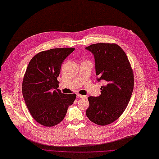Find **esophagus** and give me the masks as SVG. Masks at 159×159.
<instances>
[{"mask_svg": "<svg viewBox=\"0 0 159 159\" xmlns=\"http://www.w3.org/2000/svg\"><path fill=\"white\" fill-rule=\"evenodd\" d=\"M77 96H78L79 98H83V99H84V98H87V96H86L81 95V94H77Z\"/></svg>", "mask_w": 159, "mask_h": 159, "instance_id": "esophagus-1", "label": "esophagus"}]
</instances>
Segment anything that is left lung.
Returning a JSON list of instances; mask_svg holds the SVG:
<instances>
[{"instance_id": "8db88e82", "label": "left lung", "mask_w": 159, "mask_h": 159, "mask_svg": "<svg viewBox=\"0 0 159 159\" xmlns=\"http://www.w3.org/2000/svg\"><path fill=\"white\" fill-rule=\"evenodd\" d=\"M85 49L94 54L98 80L107 82L101 88V95L88 98L86 115L96 124L106 125L125 111L133 91V71L126 54L116 44L98 43Z\"/></svg>"}]
</instances>
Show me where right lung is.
<instances>
[{
    "label": "right lung",
    "instance_id": "obj_1",
    "mask_svg": "<svg viewBox=\"0 0 159 159\" xmlns=\"http://www.w3.org/2000/svg\"><path fill=\"white\" fill-rule=\"evenodd\" d=\"M74 50L64 48L41 51L27 66L22 83L23 96L32 117L42 125L52 127L61 122L76 98L75 94H65L57 89L61 64Z\"/></svg>",
    "mask_w": 159,
    "mask_h": 159
}]
</instances>
